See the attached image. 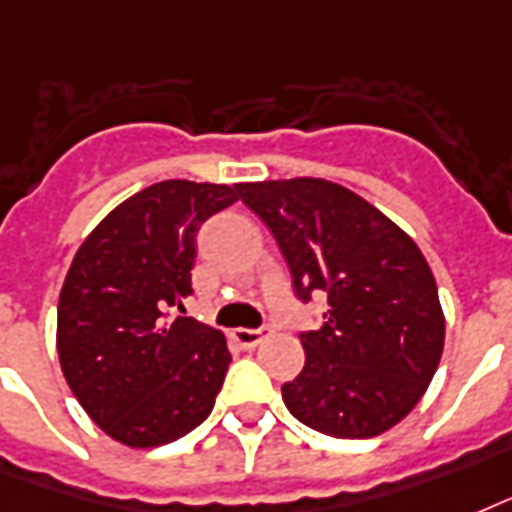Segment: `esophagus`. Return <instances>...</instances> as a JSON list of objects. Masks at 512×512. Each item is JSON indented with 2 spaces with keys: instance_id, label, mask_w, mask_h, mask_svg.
Segmentation results:
<instances>
[{
  "instance_id": "obj_1",
  "label": "esophagus",
  "mask_w": 512,
  "mask_h": 512,
  "mask_svg": "<svg viewBox=\"0 0 512 512\" xmlns=\"http://www.w3.org/2000/svg\"><path fill=\"white\" fill-rule=\"evenodd\" d=\"M267 336L269 328H235V331H232V339H235L240 347H248V350H251V347H259Z\"/></svg>"
}]
</instances>
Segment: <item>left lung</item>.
I'll list each match as a JSON object with an SVG mask.
<instances>
[{"mask_svg": "<svg viewBox=\"0 0 512 512\" xmlns=\"http://www.w3.org/2000/svg\"><path fill=\"white\" fill-rule=\"evenodd\" d=\"M235 189L275 235L296 296H328L323 326L301 334V374L283 384L288 411L334 438L387 433L422 400L446 339L438 285L419 245L326 178Z\"/></svg>", "mask_w": 512, "mask_h": 512, "instance_id": "obj_1", "label": "left lung"}]
</instances>
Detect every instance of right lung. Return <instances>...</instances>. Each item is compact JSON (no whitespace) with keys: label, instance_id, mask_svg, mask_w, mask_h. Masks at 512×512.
<instances>
[{"label":"right lung","instance_id":"add662e5","mask_svg":"<svg viewBox=\"0 0 512 512\" xmlns=\"http://www.w3.org/2000/svg\"><path fill=\"white\" fill-rule=\"evenodd\" d=\"M237 200L227 184L170 178L120 202L74 253L58 299V360L74 398L109 438L152 449L211 414L232 355L184 312L194 237Z\"/></svg>","mask_w":512,"mask_h":512}]
</instances>
